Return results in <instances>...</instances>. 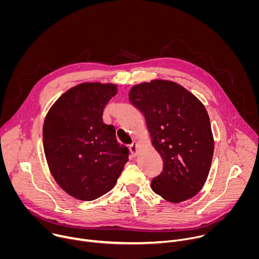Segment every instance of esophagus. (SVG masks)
<instances>
[{"mask_svg": "<svg viewBox=\"0 0 259 259\" xmlns=\"http://www.w3.org/2000/svg\"><path fill=\"white\" fill-rule=\"evenodd\" d=\"M129 150L130 153L132 154L133 157H136L139 154V149H138V143L136 141H134L132 144L129 145Z\"/></svg>", "mask_w": 259, "mask_h": 259, "instance_id": "obj_1", "label": "esophagus"}]
</instances>
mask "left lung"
<instances>
[{
    "label": "left lung",
    "mask_w": 259,
    "mask_h": 259,
    "mask_svg": "<svg viewBox=\"0 0 259 259\" xmlns=\"http://www.w3.org/2000/svg\"><path fill=\"white\" fill-rule=\"evenodd\" d=\"M129 100L144 115L152 144L164 163L152 190L180 203L205 184L214 152L210 119L204 104L189 90L168 80L134 85Z\"/></svg>",
    "instance_id": "obj_1"
}]
</instances>
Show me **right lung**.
<instances>
[{
	"label": "right lung",
	"mask_w": 259,
	"mask_h": 259,
	"mask_svg": "<svg viewBox=\"0 0 259 259\" xmlns=\"http://www.w3.org/2000/svg\"><path fill=\"white\" fill-rule=\"evenodd\" d=\"M117 92V84L81 83L61 94L46 115L43 145L49 170L78 200L92 201L109 192L129 160L115 127L102 121L105 105Z\"/></svg>",
	"instance_id": "add662e5"
}]
</instances>
